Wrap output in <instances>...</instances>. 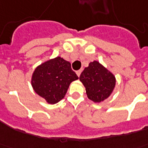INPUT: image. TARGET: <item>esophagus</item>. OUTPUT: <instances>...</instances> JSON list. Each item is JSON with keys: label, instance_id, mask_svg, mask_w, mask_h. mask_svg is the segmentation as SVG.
<instances>
[{"label": "esophagus", "instance_id": "obj_1", "mask_svg": "<svg viewBox=\"0 0 148 148\" xmlns=\"http://www.w3.org/2000/svg\"><path fill=\"white\" fill-rule=\"evenodd\" d=\"M81 73H82V70H79V71H76V74H77V75L78 76V77L81 75Z\"/></svg>", "mask_w": 148, "mask_h": 148}]
</instances>
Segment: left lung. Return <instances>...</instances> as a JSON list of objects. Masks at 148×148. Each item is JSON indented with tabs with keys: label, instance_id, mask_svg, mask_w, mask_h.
I'll return each mask as SVG.
<instances>
[{
	"label": "left lung",
	"instance_id": "obj_1",
	"mask_svg": "<svg viewBox=\"0 0 148 148\" xmlns=\"http://www.w3.org/2000/svg\"><path fill=\"white\" fill-rule=\"evenodd\" d=\"M85 87L88 98L96 103L104 100L110 96L114 86L115 77L97 61L89 63L79 77Z\"/></svg>",
	"mask_w": 148,
	"mask_h": 148
}]
</instances>
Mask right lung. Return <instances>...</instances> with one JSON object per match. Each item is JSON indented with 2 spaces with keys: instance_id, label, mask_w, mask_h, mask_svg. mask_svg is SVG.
<instances>
[{
  "instance_id": "add662e5",
  "label": "right lung",
  "mask_w": 148,
  "mask_h": 148,
  "mask_svg": "<svg viewBox=\"0 0 148 148\" xmlns=\"http://www.w3.org/2000/svg\"><path fill=\"white\" fill-rule=\"evenodd\" d=\"M78 79L71 64L61 57L50 60L35 69L32 76L34 91L49 103L54 104L63 99L69 85Z\"/></svg>"
}]
</instances>
